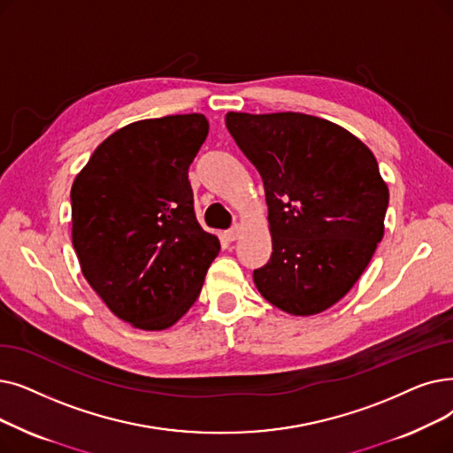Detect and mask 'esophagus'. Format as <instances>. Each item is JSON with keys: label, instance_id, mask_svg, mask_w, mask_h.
I'll return each mask as SVG.
<instances>
[{"label": "esophagus", "instance_id": "34e87169", "mask_svg": "<svg viewBox=\"0 0 453 453\" xmlns=\"http://www.w3.org/2000/svg\"><path fill=\"white\" fill-rule=\"evenodd\" d=\"M239 237H241V226H239V224H234L229 231H226V239H227L229 242L237 241Z\"/></svg>", "mask_w": 453, "mask_h": 453}]
</instances>
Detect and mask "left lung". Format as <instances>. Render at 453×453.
Returning <instances> with one entry per match:
<instances>
[{"mask_svg": "<svg viewBox=\"0 0 453 453\" xmlns=\"http://www.w3.org/2000/svg\"><path fill=\"white\" fill-rule=\"evenodd\" d=\"M226 126L265 185L272 255L253 270L255 287L296 317L326 311L383 239L388 188L376 157L344 127L302 112H227Z\"/></svg>", "mask_w": 453, "mask_h": 453, "instance_id": "left-lung-1", "label": "left lung"}]
</instances>
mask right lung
I'll return each instance as SVG.
<instances>
[{
	"label": "right lung",
	"instance_id": "add662e5",
	"mask_svg": "<svg viewBox=\"0 0 453 453\" xmlns=\"http://www.w3.org/2000/svg\"><path fill=\"white\" fill-rule=\"evenodd\" d=\"M207 133L198 112L133 122L96 148L72 185V242L85 280L139 329L178 322L220 251L196 220L188 181Z\"/></svg>",
	"mask_w": 453,
	"mask_h": 453
}]
</instances>
